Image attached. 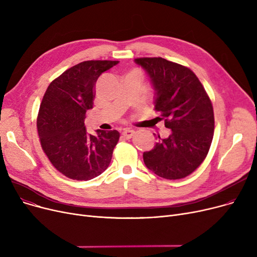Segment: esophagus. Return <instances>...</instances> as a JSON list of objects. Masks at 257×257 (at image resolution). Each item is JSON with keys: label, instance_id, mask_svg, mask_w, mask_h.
Instances as JSON below:
<instances>
[{"label": "esophagus", "instance_id": "esophagus-1", "mask_svg": "<svg viewBox=\"0 0 257 257\" xmlns=\"http://www.w3.org/2000/svg\"><path fill=\"white\" fill-rule=\"evenodd\" d=\"M134 134H136V132H134L133 130H130V129H126L123 131V133H121V136H123V138H125L126 140H129L131 139Z\"/></svg>", "mask_w": 257, "mask_h": 257}]
</instances>
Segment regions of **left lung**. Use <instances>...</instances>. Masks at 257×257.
<instances>
[{"instance_id": "obj_1", "label": "left lung", "mask_w": 257, "mask_h": 257, "mask_svg": "<svg viewBox=\"0 0 257 257\" xmlns=\"http://www.w3.org/2000/svg\"><path fill=\"white\" fill-rule=\"evenodd\" d=\"M136 62L149 74L156 90L154 110L170 129L167 139L144 152L147 168L157 176L177 180L191 175L206 158L213 138V107L195 73L161 57Z\"/></svg>"}]
</instances>
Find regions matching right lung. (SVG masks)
<instances>
[{"instance_id": "add662e5", "label": "right lung", "mask_w": 257, "mask_h": 257, "mask_svg": "<svg viewBox=\"0 0 257 257\" xmlns=\"http://www.w3.org/2000/svg\"><path fill=\"white\" fill-rule=\"evenodd\" d=\"M117 62H80L54 79L44 94L36 119L39 142L52 166L67 178L90 180L110 164L119 133L97 130L91 136L84 119L93 106L98 78Z\"/></svg>"}]
</instances>
